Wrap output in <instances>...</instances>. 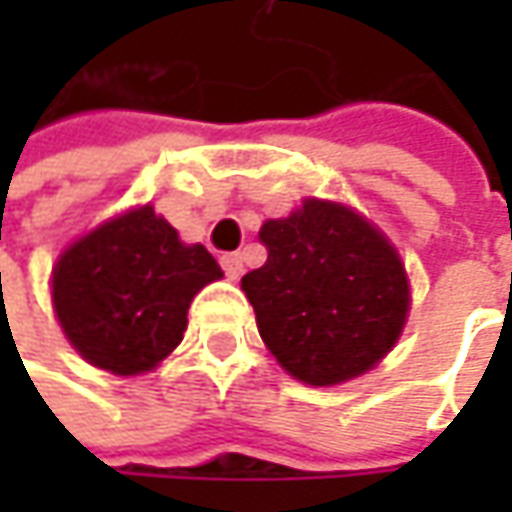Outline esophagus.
I'll return each mask as SVG.
<instances>
[{
	"instance_id": "34e87169",
	"label": "esophagus",
	"mask_w": 512,
	"mask_h": 512,
	"mask_svg": "<svg viewBox=\"0 0 512 512\" xmlns=\"http://www.w3.org/2000/svg\"><path fill=\"white\" fill-rule=\"evenodd\" d=\"M219 262H222V270H225L227 279H239L242 276V253H225Z\"/></svg>"
}]
</instances>
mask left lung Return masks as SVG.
Listing matches in <instances>:
<instances>
[{"mask_svg": "<svg viewBox=\"0 0 512 512\" xmlns=\"http://www.w3.org/2000/svg\"><path fill=\"white\" fill-rule=\"evenodd\" d=\"M267 262L242 290L276 362L299 382L330 387L367 373L399 342L410 285L396 247L353 207L305 199L267 219Z\"/></svg>", "mask_w": 512, "mask_h": 512, "instance_id": "left-lung-1", "label": "left lung"}]
</instances>
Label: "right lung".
Listing matches in <instances>:
<instances>
[{
  "label": "right lung",
  "instance_id": "1",
  "mask_svg": "<svg viewBox=\"0 0 512 512\" xmlns=\"http://www.w3.org/2000/svg\"><path fill=\"white\" fill-rule=\"evenodd\" d=\"M222 267L185 245L153 207H133L76 239L53 267V310L79 356L116 376L148 373L176 350L187 307Z\"/></svg>",
  "mask_w": 512,
  "mask_h": 512
}]
</instances>
